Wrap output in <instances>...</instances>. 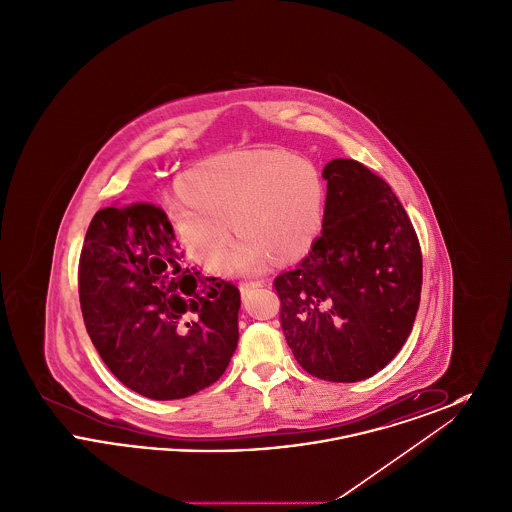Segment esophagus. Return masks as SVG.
Segmentation results:
<instances>
[{
	"label": "esophagus",
	"mask_w": 512,
	"mask_h": 512,
	"mask_svg": "<svg viewBox=\"0 0 512 512\" xmlns=\"http://www.w3.org/2000/svg\"><path fill=\"white\" fill-rule=\"evenodd\" d=\"M261 284H265V280H251V282H242V284H240V292H242V295H244V293L249 292V290H253V288L261 286Z\"/></svg>",
	"instance_id": "34e87169"
}]
</instances>
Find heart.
I'll return each mask as SVG.
<instances>
[{
	"label": "heart",
	"mask_w": 512,
	"mask_h": 512,
	"mask_svg": "<svg viewBox=\"0 0 512 512\" xmlns=\"http://www.w3.org/2000/svg\"><path fill=\"white\" fill-rule=\"evenodd\" d=\"M184 192L169 195L167 217L176 240L203 267H219L232 242V222L244 240L224 270L257 272L270 259L303 255L318 236L324 190L307 161L278 151L215 155L182 178Z\"/></svg>",
	"instance_id": "heart-1"
}]
</instances>
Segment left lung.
Here are the masks:
<instances>
[{
    "instance_id": "obj_1",
    "label": "left lung",
    "mask_w": 512,
    "mask_h": 512,
    "mask_svg": "<svg viewBox=\"0 0 512 512\" xmlns=\"http://www.w3.org/2000/svg\"><path fill=\"white\" fill-rule=\"evenodd\" d=\"M322 234L274 280L293 357L328 382L374 376L413 330L422 255L388 182L353 159L330 161Z\"/></svg>"
}]
</instances>
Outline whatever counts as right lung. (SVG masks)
Here are the masks:
<instances>
[{
    "label": "right lung",
    "mask_w": 512,
    "mask_h": 512,
    "mask_svg": "<svg viewBox=\"0 0 512 512\" xmlns=\"http://www.w3.org/2000/svg\"><path fill=\"white\" fill-rule=\"evenodd\" d=\"M182 257L165 211L149 203L98 211L80 253L90 340L126 388L157 401L215 384L240 338V290Z\"/></svg>",
    "instance_id": "right-lung-1"
}]
</instances>
